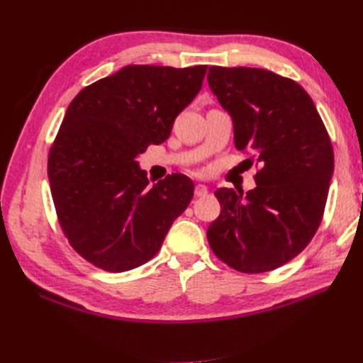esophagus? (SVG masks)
<instances>
[{
    "instance_id": "obj_1",
    "label": "esophagus",
    "mask_w": 363,
    "mask_h": 363,
    "mask_svg": "<svg viewBox=\"0 0 363 363\" xmlns=\"http://www.w3.org/2000/svg\"><path fill=\"white\" fill-rule=\"evenodd\" d=\"M207 192H208L207 186H204V184H196L195 186V195L196 196H206Z\"/></svg>"
}]
</instances>
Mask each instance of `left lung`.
Segmentation results:
<instances>
[{
	"instance_id": "obj_1",
	"label": "left lung",
	"mask_w": 363,
	"mask_h": 363,
	"mask_svg": "<svg viewBox=\"0 0 363 363\" xmlns=\"http://www.w3.org/2000/svg\"><path fill=\"white\" fill-rule=\"evenodd\" d=\"M211 91L232 116L235 147L256 162V188L215 192L221 213L207 228L215 255L240 272H267L294 259L321 224L335 157L311 95L259 68L211 67ZM245 160V162H247Z\"/></svg>"
}]
</instances>
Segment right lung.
Listing matches in <instances>:
<instances>
[{
	"mask_svg": "<svg viewBox=\"0 0 363 363\" xmlns=\"http://www.w3.org/2000/svg\"><path fill=\"white\" fill-rule=\"evenodd\" d=\"M207 67L128 65L77 94L48 156L60 227L92 265L123 272L160 250L194 196L183 174L150 186L138 157L171 135L200 92Z\"/></svg>",
	"mask_w": 363,
	"mask_h": 363,
	"instance_id": "add662e5",
	"label": "right lung"
}]
</instances>
